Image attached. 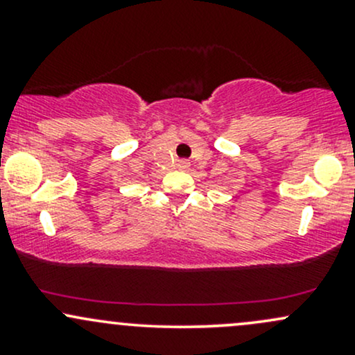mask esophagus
<instances>
[{
    "label": "esophagus",
    "mask_w": 355,
    "mask_h": 355,
    "mask_svg": "<svg viewBox=\"0 0 355 355\" xmlns=\"http://www.w3.org/2000/svg\"><path fill=\"white\" fill-rule=\"evenodd\" d=\"M177 166H178V168H180V170H187V168H189V166H190V164H189V162H187V160H180V162H178V164H177Z\"/></svg>",
    "instance_id": "obj_1"
}]
</instances>
